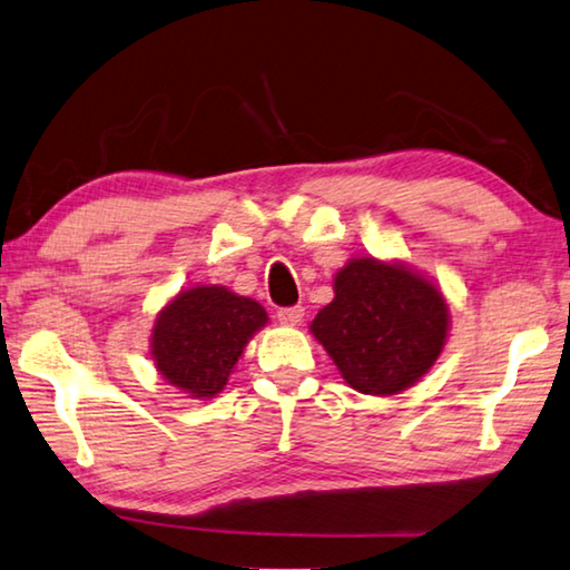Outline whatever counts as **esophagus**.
Masks as SVG:
<instances>
[{
  "label": "esophagus",
  "mask_w": 570,
  "mask_h": 570,
  "mask_svg": "<svg viewBox=\"0 0 570 570\" xmlns=\"http://www.w3.org/2000/svg\"><path fill=\"white\" fill-rule=\"evenodd\" d=\"M276 320L284 324V327H296L304 320V306H284V309L276 312Z\"/></svg>",
  "instance_id": "1"
}]
</instances>
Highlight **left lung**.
<instances>
[{
  "label": "left lung",
  "instance_id": "obj_1",
  "mask_svg": "<svg viewBox=\"0 0 570 570\" xmlns=\"http://www.w3.org/2000/svg\"><path fill=\"white\" fill-rule=\"evenodd\" d=\"M309 330L350 387L395 395L439 360L449 306L441 288L409 266L352 258L334 276V299Z\"/></svg>",
  "mask_w": 570,
  "mask_h": 570
}]
</instances>
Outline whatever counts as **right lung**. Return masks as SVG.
<instances>
[{
  "mask_svg": "<svg viewBox=\"0 0 570 570\" xmlns=\"http://www.w3.org/2000/svg\"><path fill=\"white\" fill-rule=\"evenodd\" d=\"M266 322L264 306L225 286L185 288L157 314L151 357L169 385L189 399H213Z\"/></svg>",
  "mask_w": 570,
  "mask_h": 570,
  "instance_id": "right-lung-1",
  "label": "right lung"
}]
</instances>
